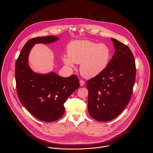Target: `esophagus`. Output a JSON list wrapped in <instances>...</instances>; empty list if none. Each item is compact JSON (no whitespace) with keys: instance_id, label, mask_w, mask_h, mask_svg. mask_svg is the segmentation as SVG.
Masks as SVG:
<instances>
[{"instance_id":"obj_1","label":"esophagus","mask_w":153,"mask_h":153,"mask_svg":"<svg viewBox=\"0 0 153 153\" xmlns=\"http://www.w3.org/2000/svg\"><path fill=\"white\" fill-rule=\"evenodd\" d=\"M79 84L81 87H83L85 85V82L83 80H80L79 81Z\"/></svg>"}]
</instances>
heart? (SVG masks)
<instances>
[{"label":"heart","instance_id":"b5f03b06","mask_svg":"<svg viewBox=\"0 0 153 153\" xmlns=\"http://www.w3.org/2000/svg\"><path fill=\"white\" fill-rule=\"evenodd\" d=\"M68 55L62 61L66 65L73 67L75 63L81 64V75L87 78L101 74L108 65L111 51L108 45L89 41H75L68 45Z\"/></svg>","mask_w":153,"mask_h":153}]
</instances>
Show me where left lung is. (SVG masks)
<instances>
[{
    "label": "left lung",
    "mask_w": 153,
    "mask_h": 153,
    "mask_svg": "<svg viewBox=\"0 0 153 153\" xmlns=\"http://www.w3.org/2000/svg\"><path fill=\"white\" fill-rule=\"evenodd\" d=\"M111 39L115 52L108 65L87 84L89 114L102 122L116 118L128 105L136 73L134 57L130 48L115 39Z\"/></svg>",
    "instance_id": "left-lung-1"
}]
</instances>
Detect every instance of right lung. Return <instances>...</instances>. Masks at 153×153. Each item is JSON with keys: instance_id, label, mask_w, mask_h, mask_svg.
Instances as JSON below:
<instances>
[{"instance_id": "add662e5", "label": "right lung", "mask_w": 153, "mask_h": 153, "mask_svg": "<svg viewBox=\"0 0 153 153\" xmlns=\"http://www.w3.org/2000/svg\"><path fill=\"white\" fill-rule=\"evenodd\" d=\"M59 39L51 35L30 39L23 47L15 65L16 89L21 102L33 116L45 122L55 121L64 115L67 98L79 87L75 75L64 78L54 72L38 74L29 66V55L35 44H51Z\"/></svg>"}]
</instances>
